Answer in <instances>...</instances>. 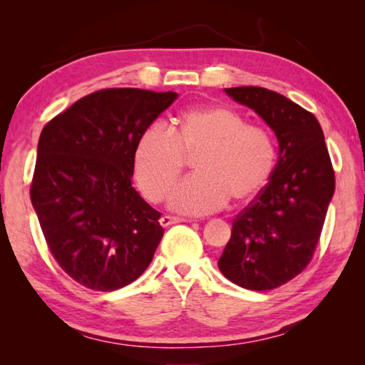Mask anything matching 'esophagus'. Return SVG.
Wrapping results in <instances>:
<instances>
[{
	"instance_id": "obj_1",
	"label": "esophagus",
	"mask_w": 365,
	"mask_h": 365,
	"mask_svg": "<svg viewBox=\"0 0 365 365\" xmlns=\"http://www.w3.org/2000/svg\"><path fill=\"white\" fill-rule=\"evenodd\" d=\"M185 219H182V217H177V215H169V214H165V215H163V217H160V225L163 227H169V225H172V224H178V222H183Z\"/></svg>"
}]
</instances>
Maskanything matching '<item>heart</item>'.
Masks as SVG:
<instances>
[{
    "mask_svg": "<svg viewBox=\"0 0 365 365\" xmlns=\"http://www.w3.org/2000/svg\"><path fill=\"white\" fill-rule=\"evenodd\" d=\"M191 156H196V174L177 185L169 206L202 215L225 207L230 197L242 202L256 196L274 172L277 150L264 127L245 123L232 109H190L175 132L168 123L153 122L141 133L133 156L141 193L153 202L163 201Z\"/></svg>",
    "mask_w": 365,
    "mask_h": 365,
    "instance_id": "obj_1",
    "label": "heart"
}]
</instances>
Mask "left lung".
<instances>
[{
	"mask_svg": "<svg viewBox=\"0 0 365 365\" xmlns=\"http://www.w3.org/2000/svg\"><path fill=\"white\" fill-rule=\"evenodd\" d=\"M225 93L261 115L280 146L269 183L233 219L219 259L220 272L235 285L265 292L311 262L335 191V170L316 115L261 86Z\"/></svg>",
	"mask_w": 365,
	"mask_h": 365,
	"instance_id": "left-lung-1",
	"label": "left lung"
}]
</instances>
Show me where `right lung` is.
Wrapping results in <instances>:
<instances>
[{
  "mask_svg": "<svg viewBox=\"0 0 365 365\" xmlns=\"http://www.w3.org/2000/svg\"><path fill=\"white\" fill-rule=\"evenodd\" d=\"M177 93L106 88L43 127L30 200L53 257L71 279L114 292L143 274L164 235L132 187L138 138Z\"/></svg>",
  "mask_w": 365,
  "mask_h": 365,
  "instance_id": "obj_1",
  "label": "right lung"
}]
</instances>
